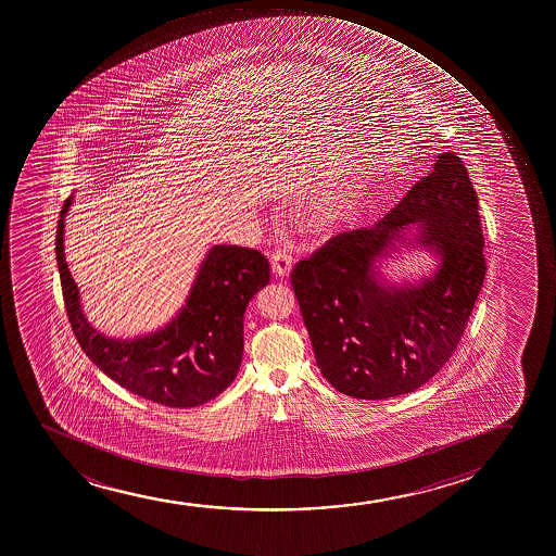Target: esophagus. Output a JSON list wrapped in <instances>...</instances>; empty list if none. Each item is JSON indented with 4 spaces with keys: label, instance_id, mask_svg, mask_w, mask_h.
<instances>
[{
    "label": "esophagus",
    "instance_id": "esophagus-1",
    "mask_svg": "<svg viewBox=\"0 0 556 556\" xmlns=\"http://www.w3.org/2000/svg\"><path fill=\"white\" fill-rule=\"evenodd\" d=\"M293 258L292 253L287 248L274 251L271 255V268H274L275 277H285L292 271Z\"/></svg>",
    "mask_w": 556,
    "mask_h": 556
}]
</instances>
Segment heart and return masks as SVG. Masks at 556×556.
Masks as SVG:
<instances>
[{
  "label": "heart",
  "mask_w": 556,
  "mask_h": 556,
  "mask_svg": "<svg viewBox=\"0 0 556 556\" xmlns=\"http://www.w3.org/2000/svg\"><path fill=\"white\" fill-rule=\"evenodd\" d=\"M358 198H361L358 187H355V185H345V187L340 188L337 192H332L331 195L325 198L324 203L319 206L321 216H324L327 222L343 219L355 208Z\"/></svg>",
  "instance_id": "b5f03b06"
}]
</instances>
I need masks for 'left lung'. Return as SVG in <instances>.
<instances>
[{"mask_svg":"<svg viewBox=\"0 0 556 556\" xmlns=\"http://www.w3.org/2000/svg\"><path fill=\"white\" fill-rule=\"evenodd\" d=\"M425 249L438 268L419 282H388L382 260ZM479 200L456 153H440L392 211L340 232L295 264L292 287L316 364L338 392L388 400L424 387L450 363L481 293Z\"/></svg>","mask_w":556,"mask_h":556,"instance_id":"left-lung-1","label":"left lung"}]
</instances>
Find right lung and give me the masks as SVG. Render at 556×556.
Segmentation results:
<instances>
[{"instance_id": "add662e5", "label": "right lung", "mask_w": 556, "mask_h": 556, "mask_svg": "<svg viewBox=\"0 0 556 556\" xmlns=\"http://www.w3.org/2000/svg\"><path fill=\"white\" fill-rule=\"evenodd\" d=\"M56 225V266L70 325L88 358L119 387L172 408L214 400L237 377L243 353V314L269 282L268 258L238 245H213L187 301L169 324L142 337L111 338L85 318L81 295L64 256V218Z\"/></svg>"}]
</instances>
